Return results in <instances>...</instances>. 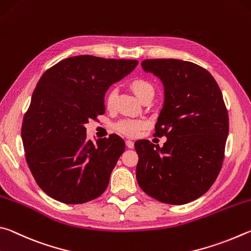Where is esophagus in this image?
<instances>
[{"label": "esophagus", "mask_w": 251, "mask_h": 251, "mask_svg": "<svg viewBox=\"0 0 251 251\" xmlns=\"http://www.w3.org/2000/svg\"><path fill=\"white\" fill-rule=\"evenodd\" d=\"M126 148H129V149H133L134 148V142L131 141V140H126Z\"/></svg>", "instance_id": "esophagus-1"}]
</instances>
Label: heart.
Masks as SVG:
<instances>
[{"instance_id":"b5f03b06","label":"heart","mask_w":251,"mask_h":251,"mask_svg":"<svg viewBox=\"0 0 251 251\" xmlns=\"http://www.w3.org/2000/svg\"><path fill=\"white\" fill-rule=\"evenodd\" d=\"M130 87L140 101H143L144 99L149 98V97H154V87L146 79H134L131 82ZM114 99H116V90H111L108 94L107 98H105V104H107L109 109L113 107ZM144 128H146V122L140 120H122L117 125V129L123 134L129 135V137H134Z\"/></svg>"}]
</instances>
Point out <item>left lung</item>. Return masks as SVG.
Returning <instances> with one entry per match:
<instances>
[{
    "label": "left lung",
    "instance_id": "obj_1",
    "mask_svg": "<svg viewBox=\"0 0 251 251\" xmlns=\"http://www.w3.org/2000/svg\"><path fill=\"white\" fill-rule=\"evenodd\" d=\"M141 66L163 83L154 135H165L166 142L134 143L137 181L162 203L187 204L209 190L222 169L229 131L222 91L207 70L191 61L146 59Z\"/></svg>",
    "mask_w": 251,
    "mask_h": 251
}]
</instances>
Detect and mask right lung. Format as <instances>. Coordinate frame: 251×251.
Listing matches in <instances>:
<instances>
[{"mask_svg": "<svg viewBox=\"0 0 251 251\" xmlns=\"http://www.w3.org/2000/svg\"><path fill=\"white\" fill-rule=\"evenodd\" d=\"M131 59L68 57L46 70L24 116L26 162L38 186L65 204H82L105 191L126 149L117 134L87 139L86 125L103 114L104 94L137 67Z\"/></svg>", "mask_w": 251, "mask_h": 251, "instance_id": "right-lung-1", "label": "right lung"}]
</instances>
